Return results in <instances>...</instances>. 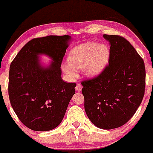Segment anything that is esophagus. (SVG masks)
I'll return each mask as SVG.
<instances>
[{"label":"esophagus","instance_id":"esophagus-1","mask_svg":"<svg viewBox=\"0 0 153 153\" xmlns=\"http://www.w3.org/2000/svg\"><path fill=\"white\" fill-rule=\"evenodd\" d=\"M82 88H83V86H82V85H81V84H77L76 86H75V89H76L77 91H78V92L81 91Z\"/></svg>","mask_w":153,"mask_h":153}]
</instances>
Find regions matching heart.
Here are the masks:
<instances>
[{"label":"heart","instance_id":"obj_1","mask_svg":"<svg viewBox=\"0 0 153 153\" xmlns=\"http://www.w3.org/2000/svg\"><path fill=\"white\" fill-rule=\"evenodd\" d=\"M109 57L107 46L89 41L74 47L68 56L69 64H63L62 67L71 78H76L79 71H84L89 76L95 77L104 70Z\"/></svg>","mask_w":153,"mask_h":153}]
</instances>
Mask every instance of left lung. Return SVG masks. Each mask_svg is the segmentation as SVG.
<instances>
[{
  "label": "left lung",
  "mask_w": 153,
  "mask_h": 153,
  "mask_svg": "<svg viewBox=\"0 0 153 153\" xmlns=\"http://www.w3.org/2000/svg\"><path fill=\"white\" fill-rule=\"evenodd\" d=\"M109 42V64L101 74L81 82L84 109L92 124L104 129L126 124L144 95L143 60L122 36L104 35Z\"/></svg>",
  "instance_id": "left-lung-1"
}]
</instances>
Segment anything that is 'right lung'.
Masks as SVG:
<instances>
[{
	"instance_id": "right-lung-1",
	"label": "right lung",
	"mask_w": 153,
	"mask_h": 153,
	"mask_svg": "<svg viewBox=\"0 0 153 153\" xmlns=\"http://www.w3.org/2000/svg\"><path fill=\"white\" fill-rule=\"evenodd\" d=\"M69 35L33 38L20 50L11 63L8 92L20 121L35 131H49L64 118L75 93V83L64 82L61 66L68 47ZM53 59L49 67L39 65L38 55Z\"/></svg>"
}]
</instances>
